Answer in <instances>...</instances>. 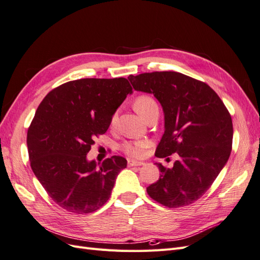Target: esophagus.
<instances>
[{
	"instance_id": "34e87169",
	"label": "esophagus",
	"mask_w": 260,
	"mask_h": 260,
	"mask_svg": "<svg viewBox=\"0 0 260 260\" xmlns=\"http://www.w3.org/2000/svg\"><path fill=\"white\" fill-rule=\"evenodd\" d=\"M144 162L142 161H136V160H128V166L130 167H139V166H143Z\"/></svg>"
}]
</instances>
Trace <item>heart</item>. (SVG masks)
Segmentation results:
<instances>
[{
	"mask_svg": "<svg viewBox=\"0 0 260 260\" xmlns=\"http://www.w3.org/2000/svg\"><path fill=\"white\" fill-rule=\"evenodd\" d=\"M135 108L136 111L142 116L144 119L145 117L155 109H158L156 101L149 95L143 94V95H139L135 101ZM116 119V114H114L112 118V122ZM146 143L144 141H137V142H127L122 145V149L125 154H128L132 157H139L142 155L143 149L145 148Z\"/></svg>",
	"mask_w": 260,
	"mask_h": 260,
	"instance_id": "b5f03b06",
	"label": "heart"
}]
</instances>
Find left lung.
<instances>
[{
  "label": "left lung",
  "mask_w": 260,
  "mask_h": 260,
  "mask_svg": "<svg viewBox=\"0 0 260 260\" xmlns=\"http://www.w3.org/2000/svg\"><path fill=\"white\" fill-rule=\"evenodd\" d=\"M133 89L152 93L165 114V132L156 148L159 158L177 153L174 167L157 164L160 177L147 186L151 198L169 208L191 205L214 183L232 149L231 115L205 82L176 72L128 77Z\"/></svg>",
  "instance_id": "left-lung-1"
}]
</instances>
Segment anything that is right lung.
<instances>
[{"label": "right lung", "mask_w": 260, "mask_h": 260, "mask_svg": "<svg viewBox=\"0 0 260 260\" xmlns=\"http://www.w3.org/2000/svg\"><path fill=\"white\" fill-rule=\"evenodd\" d=\"M130 93L125 78H85L53 89L39 105L27 133L30 166L61 208L90 214L108 201L127 160L113 156L98 166L86 154Z\"/></svg>", "instance_id": "obj_1"}]
</instances>
